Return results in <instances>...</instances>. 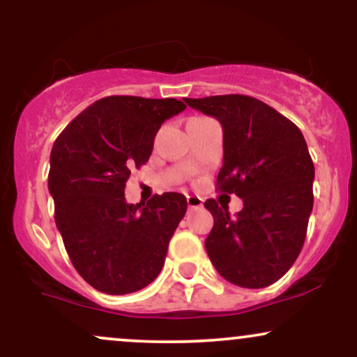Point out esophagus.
<instances>
[{"label": "esophagus", "mask_w": 357, "mask_h": 357, "mask_svg": "<svg viewBox=\"0 0 357 357\" xmlns=\"http://www.w3.org/2000/svg\"><path fill=\"white\" fill-rule=\"evenodd\" d=\"M188 202V206L191 208V210H195V208H202L203 206V199L199 198V196H188L186 198Z\"/></svg>", "instance_id": "esophagus-1"}]
</instances>
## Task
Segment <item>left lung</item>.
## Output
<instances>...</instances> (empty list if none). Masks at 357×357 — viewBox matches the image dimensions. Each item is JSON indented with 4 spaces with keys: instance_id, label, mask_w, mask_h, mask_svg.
Instances as JSON below:
<instances>
[{
    "instance_id": "obj_1",
    "label": "left lung",
    "mask_w": 357,
    "mask_h": 357,
    "mask_svg": "<svg viewBox=\"0 0 357 357\" xmlns=\"http://www.w3.org/2000/svg\"><path fill=\"white\" fill-rule=\"evenodd\" d=\"M223 127V166L216 186L243 199L228 206L206 199L213 230L204 247L223 278L245 289L272 285L294 265L314 204V162L301 129L265 102L230 93L184 99Z\"/></svg>"
}]
</instances>
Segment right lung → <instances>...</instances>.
I'll return each mask as SVG.
<instances>
[{
  "label": "right lung",
  "mask_w": 357,
  "mask_h": 357,
  "mask_svg": "<svg viewBox=\"0 0 357 357\" xmlns=\"http://www.w3.org/2000/svg\"><path fill=\"white\" fill-rule=\"evenodd\" d=\"M184 109L176 99L104 97L73 119L52 147L48 190L56 228L73 267L100 292H137L165 265L186 198L162 192L146 204H129L124 190L130 171L149 161L162 122Z\"/></svg>",
  "instance_id": "obj_1"
}]
</instances>
